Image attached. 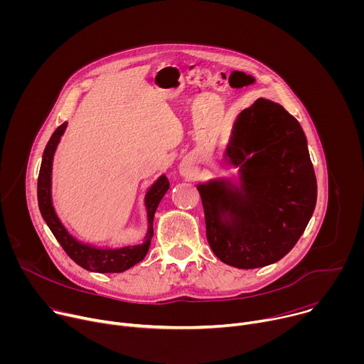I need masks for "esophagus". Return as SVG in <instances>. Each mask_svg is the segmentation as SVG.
<instances>
[{
	"instance_id": "esophagus-1",
	"label": "esophagus",
	"mask_w": 364,
	"mask_h": 364,
	"mask_svg": "<svg viewBox=\"0 0 364 364\" xmlns=\"http://www.w3.org/2000/svg\"><path fill=\"white\" fill-rule=\"evenodd\" d=\"M180 173L183 174V176H186V177H188V176H191L193 174V168H191V166L188 164V163H181V166H180Z\"/></svg>"
}]
</instances>
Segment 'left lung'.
<instances>
[{
	"mask_svg": "<svg viewBox=\"0 0 364 364\" xmlns=\"http://www.w3.org/2000/svg\"><path fill=\"white\" fill-rule=\"evenodd\" d=\"M225 157L239 167V186L223 178L197 186L207 242L230 267L271 265L295 246L316 209L305 134L279 103L261 97L237 115Z\"/></svg>",
	"mask_w": 364,
	"mask_h": 364,
	"instance_id": "8db88e82",
	"label": "left lung"
}]
</instances>
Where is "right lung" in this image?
<instances>
[{"mask_svg": "<svg viewBox=\"0 0 364 364\" xmlns=\"http://www.w3.org/2000/svg\"><path fill=\"white\" fill-rule=\"evenodd\" d=\"M66 127H68V122L62 124L53 132V135H51V138L48 139L43 152V160H41V167H40L38 181H37V198H38L40 213L44 222L47 223L48 229L51 230V233L55 235L58 242L65 249V252L79 267L90 272H99V274L124 272L131 267L136 265L138 262H141L149 249L151 239L154 235V229H152L154 215H155V210H157L161 198L170 188L168 178L166 176H161L149 187V190L145 194L148 230H146L144 243L135 245V246H124L118 249H99L76 240L59 220L55 212L53 203H51V166H53L55 151L58 148V144Z\"/></svg>", "mask_w": 364, "mask_h": 364, "instance_id": "1", "label": "right lung"}]
</instances>
